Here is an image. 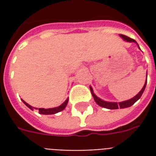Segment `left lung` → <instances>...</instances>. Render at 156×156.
<instances>
[{"mask_svg":"<svg viewBox=\"0 0 156 156\" xmlns=\"http://www.w3.org/2000/svg\"><path fill=\"white\" fill-rule=\"evenodd\" d=\"M119 37H122L124 41H127V42H135V43L138 45L137 42L134 41V39L130 38V37H128L126 36L122 35V34H119ZM138 48H140L139 45H138ZM146 83H147V73H146V81L144 83V86H143V88H142V89H141L140 91L134 97L130 98V99H128V100H125V101L119 102V103H117V102H108L103 100L102 98H98V96L94 93V90H93V88H92L91 86H90L89 88H90V90H91L92 95H93V97H94V101L96 102L97 105H99L100 107H103V108H108V109H118V108H129V107H130V106H132V105H134L135 102L138 101V100L140 98L141 96H142L143 93H144V89H145V87H146Z\"/></svg>","mask_w":156,"mask_h":156,"instance_id":"8db88e82","label":"left lung"}]
</instances>
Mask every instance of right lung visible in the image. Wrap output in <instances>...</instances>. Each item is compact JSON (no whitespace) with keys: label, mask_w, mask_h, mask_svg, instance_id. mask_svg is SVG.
Here are the masks:
<instances>
[{"label":"right lung","mask_w":156,"mask_h":156,"mask_svg":"<svg viewBox=\"0 0 156 156\" xmlns=\"http://www.w3.org/2000/svg\"><path fill=\"white\" fill-rule=\"evenodd\" d=\"M22 102L25 104L27 107H28L30 109H32V110H33V108H35V109H37V108H34V107H32V106H31L30 105H28L27 102H25L24 100H22ZM68 98H67L66 100H65L62 104L60 106H58V107H55V108H38L39 110V114H41V115H54V114H57V113H58V112H61L62 111L63 109H64L65 108H66V106H67V105H68Z\"/></svg>","instance_id":"1"}]
</instances>
